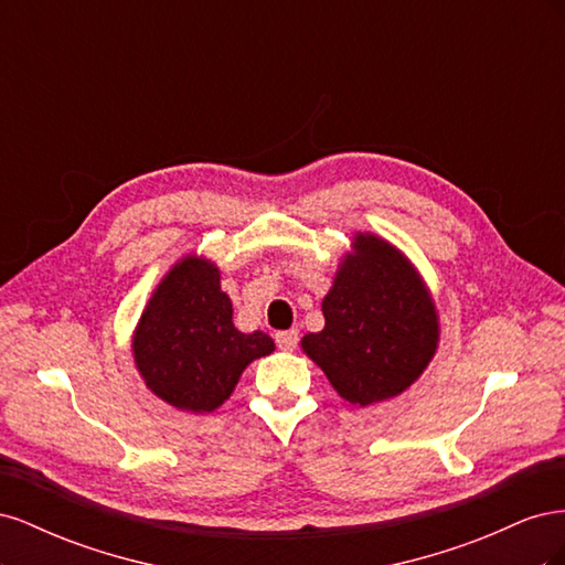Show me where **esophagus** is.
Returning <instances> with one entry per match:
<instances>
[{
  "label": "esophagus",
  "mask_w": 565,
  "mask_h": 565,
  "mask_svg": "<svg viewBox=\"0 0 565 565\" xmlns=\"http://www.w3.org/2000/svg\"><path fill=\"white\" fill-rule=\"evenodd\" d=\"M276 344L282 351H295L299 344V332L297 330H285V332H276Z\"/></svg>",
  "instance_id": "34e87169"
}]
</instances>
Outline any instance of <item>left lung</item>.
I'll return each instance as SVG.
<instances>
[{
    "mask_svg": "<svg viewBox=\"0 0 565 565\" xmlns=\"http://www.w3.org/2000/svg\"><path fill=\"white\" fill-rule=\"evenodd\" d=\"M322 316L324 328L306 334L301 349L341 398L361 407L417 382L438 347L436 303L417 268L372 233L353 235Z\"/></svg>",
    "mask_w": 565,
    "mask_h": 565,
    "instance_id": "left-lung-1",
    "label": "left lung"
}]
</instances>
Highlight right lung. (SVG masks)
Masks as SVG:
<instances>
[{
  "label": "right lung",
  "mask_w": 565,
  "mask_h": 565,
  "mask_svg": "<svg viewBox=\"0 0 565 565\" xmlns=\"http://www.w3.org/2000/svg\"><path fill=\"white\" fill-rule=\"evenodd\" d=\"M216 264L183 256L152 292L131 339L146 386L185 413H212L228 401L243 370L276 349L264 332L233 324Z\"/></svg>",
  "instance_id": "obj_1"
}]
</instances>
